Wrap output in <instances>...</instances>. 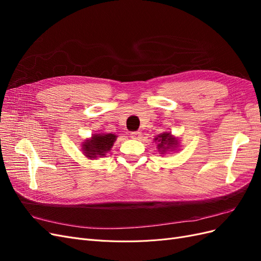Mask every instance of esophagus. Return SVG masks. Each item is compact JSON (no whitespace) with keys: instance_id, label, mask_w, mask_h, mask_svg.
Listing matches in <instances>:
<instances>
[{"instance_id":"34e87169","label":"esophagus","mask_w":261,"mask_h":261,"mask_svg":"<svg viewBox=\"0 0 261 261\" xmlns=\"http://www.w3.org/2000/svg\"><path fill=\"white\" fill-rule=\"evenodd\" d=\"M130 137L134 139H139L141 137V132L140 130H136V132H132L130 133Z\"/></svg>"}]
</instances>
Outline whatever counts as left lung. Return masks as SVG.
<instances>
[{
  "instance_id": "8db88e82",
  "label": "left lung",
  "mask_w": 261,
  "mask_h": 261,
  "mask_svg": "<svg viewBox=\"0 0 261 261\" xmlns=\"http://www.w3.org/2000/svg\"><path fill=\"white\" fill-rule=\"evenodd\" d=\"M156 143V148L163 154L169 150L175 149L178 145V141L175 137H173L170 133H162L154 138Z\"/></svg>"
}]
</instances>
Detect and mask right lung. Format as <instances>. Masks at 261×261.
I'll list each match as a JSON object with an SVG mask.
<instances>
[{
  "label": "right lung",
  "instance_id": "1",
  "mask_svg": "<svg viewBox=\"0 0 261 261\" xmlns=\"http://www.w3.org/2000/svg\"><path fill=\"white\" fill-rule=\"evenodd\" d=\"M114 134H94L90 139L85 140L82 147L84 154L89 159H96L98 156H105L113 147L116 140Z\"/></svg>",
  "mask_w": 261,
  "mask_h": 261
}]
</instances>
